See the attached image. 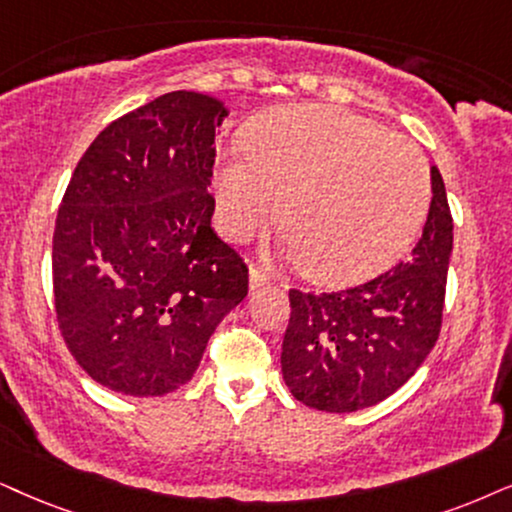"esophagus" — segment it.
Instances as JSON below:
<instances>
[{"label": "esophagus", "instance_id": "1", "mask_svg": "<svg viewBox=\"0 0 512 512\" xmlns=\"http://www.w3.org/2000/svg\"><path fill=\"white\" fill-rule=\"evenodd\" d=\"M267 283H271V274H267L260 264H252L250 267V288L257 290L262 286H267Z\"/></svg>", "mask_w": 512, "mask_h": 512}]
</instances>
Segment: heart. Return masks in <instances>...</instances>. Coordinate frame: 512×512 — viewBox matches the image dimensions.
I'll list each match as a JSON object with an SVG mask.
<instances>
[{"label":"heart","mask_w":512,"mask_h":512,"mask_svg":"<svg viewBox=\"0 0 512 512\" xmlns=\"http://www.w3.org/2000/svg\"><path fill=\"white\" fill-rule=\"evenodd\" d=\"M432 179L411 141L338 106H286L245 134L215 170L217 224L248 241L274 219L321 283H354L399 260L430 210Z\"/></svg>","instance_id":"1"}]
</instances>
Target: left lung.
Returning a JSON list of instances; mask_svg holds the SVG:
<instances>
[{
  "mask_svg": "<svg viewBox=\"0 0 512 512\" xmlns=\"http://www.w3.org/2000/svg\"><path fill=\"white\" fill-rule=\"evenodd\" d=\"M454 217L432 167V203L409 260L335 293L290 290L281 371L312 409L349 413L378 404L418 371L442 331Z\"/></svg>",
  "mask_w": 512,
  "mask_h": 512,
  "instance_id": "obj_1",
  "label": "left lung"
}]
</instances>
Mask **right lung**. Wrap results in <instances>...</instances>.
I'll list each match as a JSON object with an SVG mask.
<instances>
[{"mask_svg": "<svg viewBox=\"0 0 512 512\" xmlns=\"http://www.w3.org/2000/svg\"><path fill=\"white\" fill-rule=\"evenodd\" d=\"M226 115L208 94L158 96L103 129L63 193L56 321L108 390L160 397L189 383L219 321L248 295V264L210 226Z\"/></svg>", "mask_w": 512, "mask_h": 512, "instance_id": "obj_1", "label": "right lung"}]
</instances>
